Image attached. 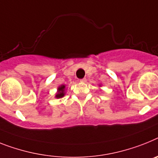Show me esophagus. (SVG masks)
Returning <instances> with one entry per match:
<instances>
[{
  "mask_svg": "<svg viewBox=\"0 0 158 158\" xmlns=\"http://www.w3.org/2000/svg\"><path fill=\"white\" fill-rule=\"evenodd\" d=\"M80 82H81V83H86V82H87V79H86V78H83V79H80Z\"/></svg>",
  "mask_w": 158,
  "mask_h": 158,
  "instance_id": "esophagus-1",
  "label": "esophagus"
}]
</instances>
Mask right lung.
<instances>
[{
    "mask_svg": "<svg viewBox=\"0 0 158 158\" xmlns=\"http://www.w3.org/2000/svg\"><path fill=\"white\" fill-rule=\"evenodd\" d=\"M65 87H66L65 85H61L60 87H59V88H58V92H57V94L55 95V97H56L57 99H59V98H62L64 96Z\"/></svg>",
    "mask_w": 158,
    "mask_h": 158,
    "instance_id": "right-lung-1",
    "label": "right lung"
}]
</instances>
